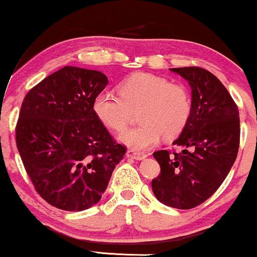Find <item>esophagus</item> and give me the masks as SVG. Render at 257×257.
<instances>
[{"mask_svg":"<svg viewBox=\"0 0 257 257\" xmlns=\"http://www.w3.org/2000/svg\"><path fill=\"white\" fill-rule=\"evenodd\" d=\"M125 156L128 158L137 159V161H141V159H145L146 158L145 153L137 152V151H134V150H128V151H126V153H125Z\"/></svg>","mask_w":257,"mask_h":257,"instance_id":"esophagus-1","label":"esophagus"}]
</instances>
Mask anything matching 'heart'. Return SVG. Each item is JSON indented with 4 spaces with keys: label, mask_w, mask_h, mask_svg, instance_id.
<instances>
[{
    "label": "heart",
    "mask_w": 257,
    "mask_h": 257,
    "mask_svg": "<svg viewBox=\"0 0 257 257\" xmlns=\"http://www.w3.org/2000/svg\"><path fill=\"white\" fill-rule=\"evenodd\" d=\"M118 94L101 91L94 98L93 111L111 131H123L134 111L141 123L120 133L118 140L134 151H146L161 140L173 139L185 129L192 111L187 87L163 76L139 72L118 85Z\"/></svg>",
    "instance_id": "b5f03b06"
}]
</instances>
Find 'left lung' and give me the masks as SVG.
Returning a JSON list of instances; mask_svg holds the SVG:
<instances>
[{"mask_svg":"<svg viewBox=\"0 0 257 257\" xmlns=\"http://www.w3.org/2000/svg\"><path fill=\"white\" fill-rule=\"evenodd\" d=\"M170 70L191 85L192 111L173 143L182 151L153 153L161 174L152 180V191L163 204L192 209L216 192L237 158L239 111L225 85L208 70L197 66Z\"/></svg>","mask_w":257,"mask_h":257,"instance_id":"obj_1","label":"left lung"}]
</instances>
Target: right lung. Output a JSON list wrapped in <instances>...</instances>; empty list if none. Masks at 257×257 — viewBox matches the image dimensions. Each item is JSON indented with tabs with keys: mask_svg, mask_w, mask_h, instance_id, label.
Masks as SVG:
<instances>
[{
	"mask_svg": "<svg viewBox=\"0 0 257 257\" xmlns=\"http://www.w3.org/2000/svg\"><path fill=\"white\" fill-rule=\"evenodd\" d=\"M107 83L102 72L65 66L35 85L22 104L18 151L37 193L61 210L96 204L125 155L93 111Z\"/></svg>",
	"mask_w": 257,
	"mask_h": 257,
	"instance_id": "obj_1",
	"label": "right lung"
}]
</instances>
